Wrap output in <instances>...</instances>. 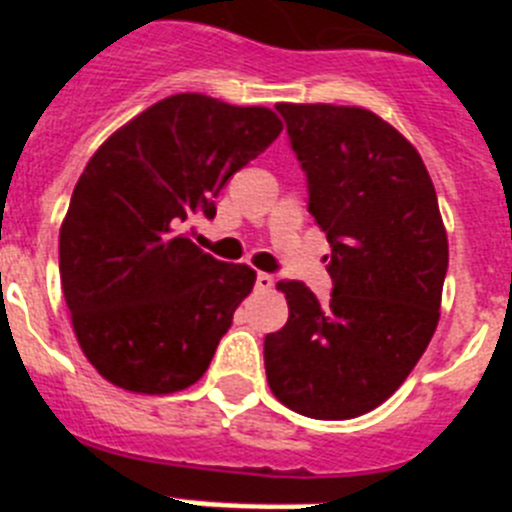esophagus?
Masks as SVG:
<instances>
[{
  "label": "esophagus",
  "instance_id": "obj_1",
  "mask_svg": "<svg viewBox=\"0 0 512 512\" xmlns=\"http://www.w3.org/2000/svg\"><path fill=\"white\" fill-rule=\"evenodd\" d=\"M271 287H274V277L266 274V271H259V274H256V289H259V292H269Z\"/></svg>",
  "mask_w": 512,
  "mask_h": 512
}]
</instances>
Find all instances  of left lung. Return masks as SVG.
I'll use <instances>...</instances> for the list:
<instances>
[{
	"label": "left lung",
	"instance_id": "left-lung-1",
	"mask_svg": "<svg viewBox=\"0 0 512 512\" xmlns=\"http://www.w3.org/2000/svg\"><path fill=\"white\" fill-rule=\"evenodd\" d=\"M307 176V210L330 243L333 292L279 282L289 320L264 341L282 405L346 420L382 405L438 325L449 241L420 153L361 107L277 104Z\"/></svg>",
	"mask_w": 512,
	"mask_h": 512
}]
</instances>
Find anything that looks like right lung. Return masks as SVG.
<instances>
[{
	"mask_svg": "<svg viewBox=\"0 0 512 512\" xmlns=\"http://www.w3.org/2000/svg\"><path fill=\"white\" fill-rule=\"evenodd\" d=\"M282 133L266 107L174 94L104 140L58 238L76 341L107 382L169 395L207 372L256 271L194 246V217Z\"/></svg>",
	"mask_w": 512,
	"mask_h": 512,
	"instance_id": "add662e5",
	"label": "right lung"
}]
</instances>
